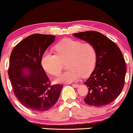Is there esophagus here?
<instances>
[{"label": "esophagus", "instance_id": "34e87169", "mask_svg": "<svg viewBox=\"0 0 133 133\" xmlns=\"http://www.w3.org/2000/svg\"><path fill=\"white\" fill-rule=\"evenodd\" d=\"M72 86L74 87V88H77L79 86V84H72Z\"/></svg>", "mask_w": 133, "mask_h": 133}]
</instances>
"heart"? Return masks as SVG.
Masks as SVG:
<instances>
[{
    "instance_id": "obj_1",
    "label": "heart",
    "mask_w": 133,
    "mask_h": 133,
    "mask_svg": "<svg viewBox=\"0 0 133 133\" xmlns=\"http://www.w3.org/2000/svg\"><path fill=\"white\" fill-rule=\"evenodd\" d=\"M57 54L45 52L41 64L49 74L59 76L63 63H67L68 71L56 79L57 83H71L81 77L89 76L96 62V49L90 43H82L73 39H65L56 45Z\"/></svg>"
}]
</instances>
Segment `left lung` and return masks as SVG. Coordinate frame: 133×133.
<instances>
[{
    "mask_svg": "<svg viewBox=\"0 0 133 133\" xmlns=\"http://www.w3.org/2000/svg\"><path fill=\"white\" fill-rule=\"evenodd\" d=\"M73 36L91 44L96 51V67L84 82L89 89L84 101L95 107L108 105L119 95L124 86L126 66L121 51L111 39L98 32L89 30Z\"/></svg>",
    "mask_w": 133,
    "mask_h": 133,
    "instance_id": "left-lung-1",
    "label": "left lung"
}]
</instances>
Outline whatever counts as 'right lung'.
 Here are the masks:
<instances>
[{"label":"right lung","mask_w":133,"mask_h":133,"mask_svg":"<svg viewBox=\"0 0 133 133\" xmlns=\"http://www.w3.org/2000/svg\"><path fill=\"white\" fill-rule=\"evenodd\" d=\"M56 36L34 34L16 45L10 56L8 74L14 93L24 106L35 111L51 109L63 88L50 85L41 59Z\"/></svg>","instance_id":"obj_1"}]
</instances>
